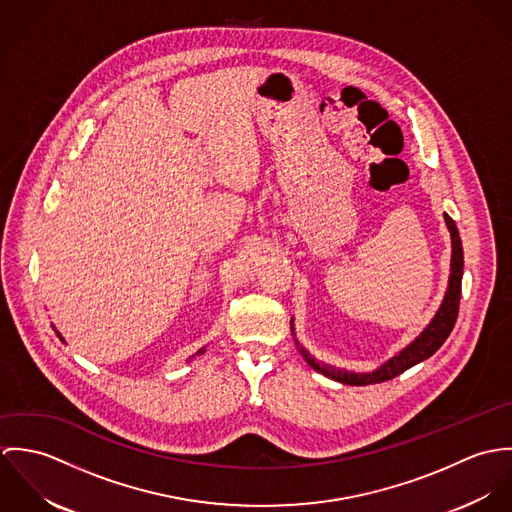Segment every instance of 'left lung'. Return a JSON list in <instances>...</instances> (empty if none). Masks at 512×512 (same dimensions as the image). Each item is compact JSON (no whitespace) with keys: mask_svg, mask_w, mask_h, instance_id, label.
Here are the masks:
<instances>
[{"mask_svg":"<svg viewBox=\"0 0 512 512\" xmlns=\"http://www.w3.org/2000/svg\"><path fill=\"white\" fill-rule=\"evenodd\" d=\"M445 217V224L451 232V274H449V286L443 297V303L436 313V317L432 319V323L424 329V333L412 343L408 345L400 355H396L394 359H390L386 365L368 372V374H357V372H347V370H337L333 366L319 365L315 363L313 357L307 355V351L301 349V355L305 357V361L309 363L311 368H315L317 372L339 380L343 384H353V386H366V384H376V382H386L392 380L394 376L402 374L404 370H408L410 366L418 365L426 359H430L439 347L445 343V339L449 337L455 321H457V313H459V299H461V278H463V248H461V238H459V230L455 226L453 219L449 215Z\"/></svg>","mask_w":512,"mask_h":512,"instance_id":"8db88e82","label":"left lung"}]
</instances>
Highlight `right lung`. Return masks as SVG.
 Returning <instances> with one entry per match:
<instances>
[{"mask_svg": "<svg viewBox=\"0 0 512 512\" xmlns=\"http://www.w3.org/2000/svg\"><path fill=\"white\" fill-rule=\"evenodd\" d=\"M201 353H203V351H201Z\"/></svg>", "mask_w": 512, "mask_h": 512, "instance_id": "right-lung-1", "label": "right lung"}]
</instances>
